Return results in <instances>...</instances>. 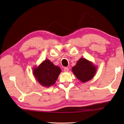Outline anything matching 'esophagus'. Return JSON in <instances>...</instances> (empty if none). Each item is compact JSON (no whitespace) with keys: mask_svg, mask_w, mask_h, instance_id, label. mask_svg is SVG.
<instances>
[{"mask_svg":"<svg viewBox=\"0 0 124 124\" xmlns=\"http://www.w3.org/2000/svg\"><path fill=\"white\" fill-rule=\"evenodd\" d=\"M63 70L64 72H67V71H69V68L67 67H64Z\"/></svg>","mask_w":124,"mask_h":124,"instance_id":"1","label":"esophagus"}]
</instances>
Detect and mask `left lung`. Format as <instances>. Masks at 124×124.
Wrapping results in <instances>:
<instances>
[{
    "label": "left lung",
    "instance_id": "obj_1",
    "mask_svg": "<svg viewBox=\"0 0 124 124\" xmlns=\"http://www.w3.org/2000/svg\"><path fill=\"white\" fill-rule=\"evenodd\" d=\"M96 67L85 58H80L72 70L75 75L83 83L91 80L96 72Z\"/></svg>",
    "mask_w": 124,
    "mask_h": 124
}]
</instances>
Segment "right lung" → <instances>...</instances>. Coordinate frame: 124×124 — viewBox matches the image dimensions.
<instances>
[{
	"instance_id": "right-lung-1",
	"label": "right lung",
	"mask_w": 124,
	"mask_h": 124,
	"mask_svg": "<svg viewBox=\"0 0 124 124\" xmlns=\"http://www.w3.org/2000/svg\"><path fill=\"white\" fill-rule=\"evenodd\" d=\"M61 72L60 68L55 66L49 60H46L37 68H35L33 73L37 81L41 85L50 86L55 83Z\"/></svg>"
}]
</instances>
